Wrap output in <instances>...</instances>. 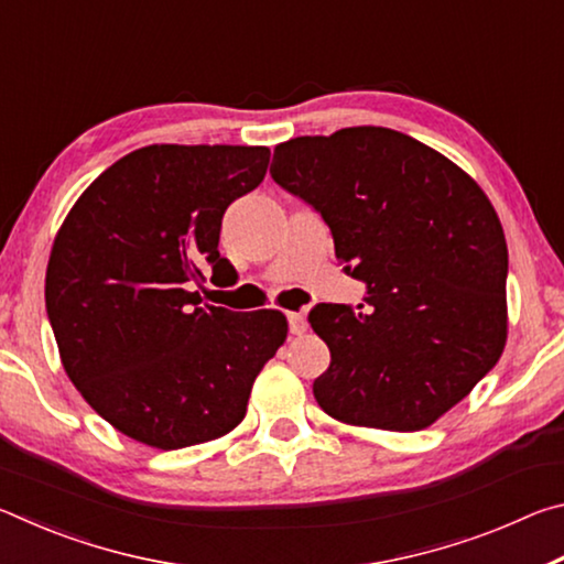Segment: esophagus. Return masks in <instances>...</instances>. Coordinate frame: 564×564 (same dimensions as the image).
Instances as JSON below:
<instances>
[{
  "instance_id": "1",
  "label": "esophagus",
  "mask_w": 564,
  "mask_h": 564,
  "mask_svg": "<svg viewBox=\"0 0 564 564\" xmlns=\"http://www.w3.org/2000/svg\"><path fill=\"white\" fill-rule=\"evenodd\" d=\"M289 326L293 336H303L308 330V321H305V313H289Z\"/></svg>"
}]
</instances>
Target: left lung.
Listing matches in <instances>:
<instances>
[{
    "mask_svg": "<svg viewBox=\"0 0 564 564\" xmlns=\"http://www.w3.org/2000/svg\"><path fill=\"white\" fill-rule=\"evenodd\" d=\"M271 176L316 208L336 259L368 285V313L311 311L330 348L318 405L346 425H433L508 340V243L490 198L451 159L383 127L283 141Z\"/></svg>",
    "mask_w": 564,
    "mask_h": 564,
    "instance_id": "left-lung-1",
    "label": "left lung"
}]
</instances>
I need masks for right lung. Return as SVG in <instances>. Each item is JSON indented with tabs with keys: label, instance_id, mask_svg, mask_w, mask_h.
I'll list each match as a JSON object with an SVG mask.
<instances>
[{
	"label": "right lung",
	"instance_id": "1",
	"mask_svg": "<svg viewBox=\"0 0 564 564\" xmlns=\"http://www.w3.org/2000/svg\"><path fill=\"white\" fill-rule=\"evenodd\" d=\"M271 151L151 144L76 198L46 265V313L82 398L133 441L178 451L241 423L253 380L289 336L281 311L202 305L231 275L226 208L261 184Z\"/></svg>",
	"mask_w": 564,
	"mask_h": 564
}]
</instances>
